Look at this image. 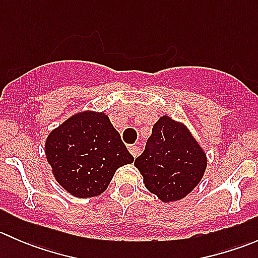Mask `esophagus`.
Instances as JSON below:
<instances>
[{"label":"esophagus","instance_id":"esophagus-1","mask_svg":"<svg viewBox=\"0 0 258 258\" xmlns=\"http://www.w3.org/2000/svg\"><path fill=\"white\" fill-rule=\"evenodd\" d=\"M128 151H130V153H131V155L134 156L135 158H136L137 156L140 155V147H139V146H136V145H131V146H130Z\"/></svg>","mask_w":258,"mask_h":258}]
</instances>
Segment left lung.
Here are the masks:
<instances>
[{
	"instance_id": "obj_1",
	"label": "left lung",
	"mask_w": 258,
	"mask_h": 258,
	"mask_svg": "<svg viewBox=\"0 0 258 258\" xmlns=\"http://www.w3.org/2000/svg\"><path fill=\"white\" fill-rule=\"evenodd\" d=\"M135 166L144 176L146 188L170 202L183 199L199 184L207 158L183 124L163 116L153 126Z\"/></svg>"
}]
</instances>
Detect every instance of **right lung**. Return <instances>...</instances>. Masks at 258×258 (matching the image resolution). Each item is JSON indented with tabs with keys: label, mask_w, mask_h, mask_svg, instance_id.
Wrapping results in <instances>:
<instances>
[{
	"label": "right lung",
	"mask_w": 258,
	"mask_h": 258,
	"mask_svg": "<svg viewBox=\"0 0 258 258\" xmlns=\"http://www.w3.org/2000/svg\"><path fill=\"white\" fill-rule=\"evenodd\" d=\"M46 156L54 178L74 196H98L117 168L134 162L121 136L102 112L72 116L49 134Z\"/></svg>",
	"instance_id": "right-lung-1"
}]
</instances>
